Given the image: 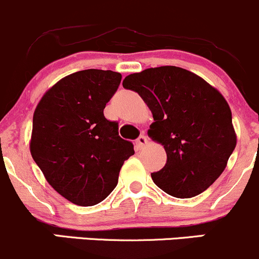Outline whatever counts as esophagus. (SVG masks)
<instances>
[{
	"label": "esophagus",
	"mask_w": 259,
	"mask_h": 259,
	"mask_svg": "<svg viewBox=\"0 0 259 259\" xmlns=\"http://www.w3.org/2000/svg\"><path fill=\"white\" fill-rule=\"evenodd\" d=\"M135 144H136V149L141 150L145 146V145L147 144V138L145 135H140L138 139H136Z\"/></svg>",
	"instance_id": "1"
}]
</instances>
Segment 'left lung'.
I'll use <instances>...</instances> for the list:
<instances>
[{"label": "left lung", "mask_w": 259, "mask_h": 259, "mask_svg": "<svg viewBox=\"0 0 259 259\" xmlns=\"http://www.w3.org/2000/svg\"><path fill=\"white\" fill-rule=\"evenodd\" d=\"M123 87L138 92L149 106L155 120L149 136L166 150L164 167L151 173L156 186L176 198L208 189L236 146L225 98L195 73L176 66L132 73Z\"/></svg>", "instance_id": "1"}]
</instances>
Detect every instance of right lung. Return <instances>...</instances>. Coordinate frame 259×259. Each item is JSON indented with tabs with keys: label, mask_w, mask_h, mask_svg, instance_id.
Instances as JSON below:
<instances>
[{
	"label": "right lung",
	"mask_w": 259,
	"mask_h": 259,
	"mask_svg": "<svg viewBox=\"0 0 259 259\" xmlns=\"http://www.w3.org/2000/svg\"><path fill=\"white\" fill-rule=\"evenodd\" d=\"M120 81L110 70L78 71L51 87L34 112L33 160L50 186L76 205L104 200L134 155L132 141L119 136L118 121L103 113Z\"/></svg>",
	"instance_id": "add662e5"
}]
</instances>
